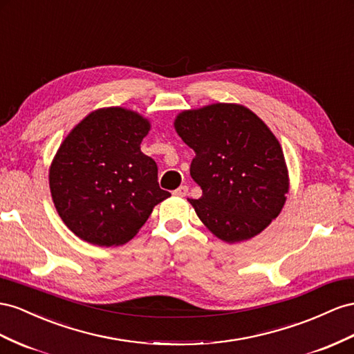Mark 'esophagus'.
<instances>
[{
	"instance_id": "esophagus-1",
	"label": "esophagus",
	"mask_w": 354,
	"mask_h": 354,
	"mask_svg": "<svg viewBox=\"0 0 354 354\" xmlns=\"http://www.w3.org/2000/svg\"><path fill=\"white\" fill-rule=\"evenodd\" d=\"M187 194H189V187H187L186 185L180 186L178 189H176V190H174V195H176V196H186Z\"/></svg>"
}]
</instances>
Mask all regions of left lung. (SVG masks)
I'll return each mask as SVG.
<instances>
[{
  "mask_svg": "<svg viewBox=\"0 0 354 354\" xmlns=\"http://www.w3.org/2000/svg\"><path fill=\"white\" fill-rule=\"evenodd\" d=\"M174 127L195 151L190 176L203 196L189 201L201 222L226 243L262 232L289 190L283 150L270 128L236 104L183 111Z\"/></svg>",
  "mask_w": 354,
  "mask_h": 354,
  "instance_id": "1",
  "label": "left lung"
}]
</instances>
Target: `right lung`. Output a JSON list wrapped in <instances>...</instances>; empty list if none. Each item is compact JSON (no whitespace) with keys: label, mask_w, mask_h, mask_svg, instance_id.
<instances>
[{"label":"right lung","mask_w":354,"mask_h":354,"mask_svg":"<svg viewBox=\"0 0 354 354\" xmlns=\"http://www.w3.org/2000/svg\"><path fill=\"white\" fill-rule=\"evenodd\" d=\"M149 129L140 114L110 107L91 113L64 140L50 167V192L82 240L125 244L171 196L159 187L156 162L140 149Z\"/></svg>","instance_id":"add662e5"}]
</instances>
